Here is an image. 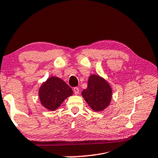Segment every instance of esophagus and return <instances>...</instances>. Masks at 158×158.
I'll use <instances>...</instances> for the list:
<instances>
[{
	"label": "esophagus",
	"mask_w": 158,
	"mask_h": 158,
	"mask_svg": "<svg viewBox=\"0 0 158 158\" xmlns=\"http://www.w3.org/2000/svg\"><path fill=\"white\" fill-rule=\"evenodd\" d=\"M73 90H74V92L75 94H76V95L79 94V89L78 88V87H74Z\"/></svg>",
	"instance_id": "esophagus-1"
}]
</instances>
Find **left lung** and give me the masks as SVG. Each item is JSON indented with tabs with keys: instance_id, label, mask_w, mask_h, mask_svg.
Returning a JSON list of instances; mask_svg holds the SVG:
<instances>
[{
	"instance_id": "left-lung-1",
	"label": "left lung",
	"mask_w": 158,
	"mask_h": 158,
	"mask_svg": "<svg viewBox=\"0 0 158 158\" xmlns=\"http://www.w3.org/2000/svg\"><path fill=\"white\" fill-rule=\"evenodd\" d=\"M112 90L106 79L97 74H91L88 80V86L81 95L93 110L101 112L110 106Z\"/></svg>"
}]
</instances>
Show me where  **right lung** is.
<instances>
[{
	"label": "right lung",
	"mask_w": 158,
	"mask_h": 158,
	"mask_svg": "<svg viewBox=\"0 0 158 158\" xmlns=\"http://www.w3.org/2000/svg\"><path fill=\"white\" fill-rule=\"evenodd\" d=\"M73 94L72 89L57 77H49L40 86L39 97L45 108L55 111L67 98Z\"/></svg>",
	"instance_id": "add662e5"
}]
</instances>
